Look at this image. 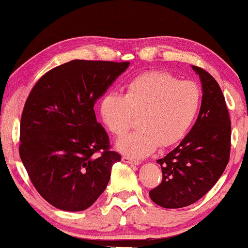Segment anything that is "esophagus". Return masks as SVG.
Instances as JSON below:
<instances>
[{"label": "esophagus", "mask_w": 248, "mask_h": 248, "mask_svg": "<svg viewBox=\"0 0 248 248\" xmlns=\"http://www.w3.org/2000/svg\"><path fill=\"white\" fill-rule=\"evenodd\" d=\"M122 161L126 162V164H130V165H139V164H140V161L137 160V159L127 157V155H123V157H122Z\"/></svg>", "instance_id": "1"}]
</instances>
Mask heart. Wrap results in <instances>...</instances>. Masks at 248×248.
Wrapping results in <instances>:
<instances>
[{
	"instance_id": "b5f03b06",
	"label": "heart",
	"mask_w": 248,
	"mask_h": 248,
	"mask_svg": "<svg viewBox=\"0 0 248 248\" xmlns=\"http://www.w3.org/2000/svg\"><path fill=\"white\" fill-rule=\"evenodd\" d=\"M202 93L193 81H179L166 71H148L125 86L124 96L108 93L100 115L115 137H123L139 116L141 128L117 142L124 155L144 158L159 145L171 147L186 137L201 107Z\"/></svg>"
}]
</instances>
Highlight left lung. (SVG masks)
Masks as SVG:
<instances>
[{
	"instance_id": "obj_1",
	"label": "left lung",
	"mask_w": 248,
	"mask_h": 248,
	"mask_svg": "<svg viewBox=\"0 0 248 248\" xmlns=\"http://www.w3.org/2000/svg\"><path fill=\"white\" fill-rule=\"evenodd\" d=\"M202 82V104L194 126L174 150L157 161L162 179L149 195L166 209L191 205L218 182L229 161L232 125L225 97L211 74L193 65Z\"/></svg>"
}]
</instances>
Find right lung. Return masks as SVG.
Returning <instances> with one entry per match:
<instances>
[{"label": "right lung", "instance_id": "right-lung-1", "mask_svg": "<svg viewBox=\"0 0 248 248\" xmlns=\"http://www.w3.org/2000/svg\"><path fill=\"white\" fill-rule=\"evenodd\" d=\"M130 62L73 60L44 74L20 122L19 154L37 192L64 211H83L106 189L121 155L96 120V100Z\"/></svg>", "mask_w": 248, "mask_h": 248}]
</instances>
